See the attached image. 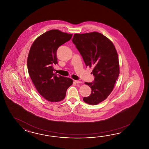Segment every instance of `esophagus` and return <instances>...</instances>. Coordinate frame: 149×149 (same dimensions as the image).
Masks as SVG:
<instances>
[{"mask_svg":"<svg viewBox=\"0 0 149 149\" xmlns=\"http://www.w3.org/2000/svg\"><path fill=\"white\" fill-rule=\"evenodd\" d=\"M74 81L76 82V83H77V84H81L82 82L81 81H79V80H74Z\"/></svg>","mask_w":149,"mask_h":149,"instance_id":"34e87169","label":"esophagus"}]
</instances>
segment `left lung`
Returning <instances> with one entry per match:
<instances>
[{
  "instance_id": "8db88e82",
  "label": "left lung",
  "mask_w": 149,
  "mask_h": 149,
  "mask_svg": "<svg viewBox=\"0 0 149 149\" xmlns=\"http://www.w3.org/2000/svg\"><path fill=\"white\" fill-rule=\"evenodd\" d=\"M72 42L76 45L86 67H93V82H85L92 89L91 95L83 98L91 105L103 101L111 94L119 74L117 52L112 41L97 32L76 33Z\"/></svg>"
}]
</instances>
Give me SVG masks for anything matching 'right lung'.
Segmentation results:
<instances>
[{
  "label": "right lung",
  "mask_w": 149,
  "mask_h": 149,
  "mask_svg": "<svg viewBox=\"0 0 149 149\" xmlns=\"http://www.w3.org/2000/svg\"><path fill=\"white\" fill-rule=\"evenodd\" d=\"M72 34L51 30L37 38L29 51L28 70L38 93L46 100H63L73 80L54 73L53 64H57L56 52L61 45L70 40Z\"/></svg>",
  "instance_id": "right-lung-1"
}]
</instances>
